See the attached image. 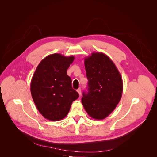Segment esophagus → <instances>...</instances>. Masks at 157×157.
<instances>
[{
    "label": "esophagus",
    "mask_w": 157,
    "mask_h": 157,
    "mask_svg": "<svg viewBox=\"0 0 157 157\" xmlns=\"http://www.w3.org/2000/svg\"><path fill=\"white\" fill-rule=\"evenodd\" d=\"M77 92L81 96V88H79L78 89H77Z\"/></svg>",
    "instance_id": "esophagus-1"
}]
</instances>
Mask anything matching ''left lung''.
Segmentation results:
<instances>
[{
    "instance_id": "left-lung-1",
    "label": "left lung",
    "mask_w": 157,
    "mask_h": 157,
    "mask_svg": "<svg viewBox=\"0 0 157 157\" xmlns=\"http://www.w3.org/2000/svg\"><path fill=\"white\" fill-rule=\"evenodd\" d=\"M84 65L88 93H83L82 104L91 117L104 119L116 109L122 98V76L114 62L101 52L86 57Z\"/></svg>"
}]
</instances>
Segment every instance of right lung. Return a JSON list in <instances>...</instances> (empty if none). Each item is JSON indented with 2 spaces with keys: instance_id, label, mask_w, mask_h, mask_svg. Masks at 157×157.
Masks as SVG:
<instances>
[{
  "instance_id": "1",
  "label": "right lung",
  "mask_w": 157,
  "mask_h": 157,
  "mask_svg": "<svg viewBox=\"0 0 157 157\" xmlns=\"http://www.w3.org/2000/svg\"><path fill=\"white\" fill-rule=\"evenodd\" d=\"M74 59L73 55H50L41 61L33 75L30 84L33 100L40 113L48 120L64 119L72 102L79 98L66 73Z\"/></svg>"
}]
</instances>
